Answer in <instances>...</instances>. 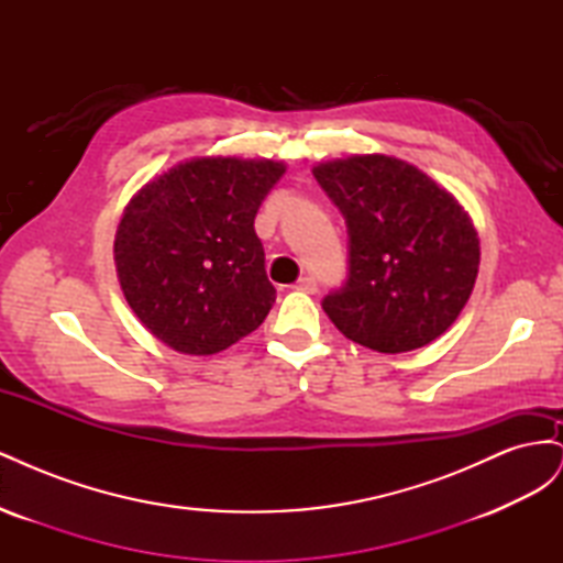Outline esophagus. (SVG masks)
Returning <instances> with one entry per match:
<instances>
[{"label": "esophagus", "instance_id": "34e87169", "mask_svg": "<svg viewBox=\"0 0 563 563\" xmlns=\"http://www.w3.org/2000/svg\"><path fill=\"white\" fill-rule=\"evenodd\" d=\"M296 288H298V291H305V294H317L319 284H317L314 277H300L298 284H296Z\"/></svg>", "mask_w": 563, "mask_h": 563}]
</instances>
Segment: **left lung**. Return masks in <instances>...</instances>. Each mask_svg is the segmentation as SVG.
<instances>
[{
	"label": "left lung",
	"mask_w": 563,
	"mask_h": 563,
	"mask_svg": "<svg viewBox=\"0 0 563 563\" xmlns=\"http://www.w3.org/2000/svg\"><path fill=\"white\" fill-rule=\"evenodd\" d=\"M347 225V275L321 300L338 331L397 354L432 343L463 312L479 272L465 209L416 166L385 155L312 168Z\"/></svg>",
	"instance_id": "obj_1"
}]
</instances>
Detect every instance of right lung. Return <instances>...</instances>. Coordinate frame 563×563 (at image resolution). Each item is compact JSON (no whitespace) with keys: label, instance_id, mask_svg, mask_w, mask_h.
Wrapping results in <instances>:
<instances>
[{"label":"right lung","instance_id":"obj_1","mask_svg":"<svg viewBox=\"0 0 563 563\" xmlns=\"http://www.w3.org/2000/svg\"><path fill=\"white\" fill-rule=\"evenodd\" d=\"M284 172L267 159H192L131 199L114 240L117 275L162 343L216 354L261 327L277 291L253 223Z\"/></svg>","mask_w":563,"mask_h":563}]
</instances>
